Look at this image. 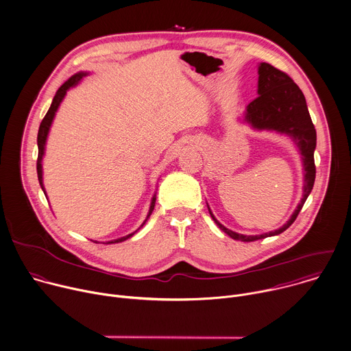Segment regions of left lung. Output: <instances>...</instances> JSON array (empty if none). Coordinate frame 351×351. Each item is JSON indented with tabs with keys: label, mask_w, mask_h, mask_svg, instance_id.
Returning <instances> with one entry per match:
<instances>
[{
	"label": "left lung",
	"mask_w": 351,
	"mask_h": 351,
	"mask_svg": "<svg viewBox=\"0 0 351 351\" xmlns=\"http://www.w3.org/2000/svg\"><path fill=\"white\" fill-rule=\"evenodd\" d=\"M258 97L252 100L245 110L244 122L251 125L255 130H270L280 134L289 136L299 152L302 155L303 170H304V184H303V196L296 210L291 218L280 229H276L269 233L247 236L236 233L222 223L213 215L208 204V213L214 222L221 230L228 236L240 241H255L269 236H276L288 229L292 222L296 219L299 211L302 210L307 196L310 195L314 178H315V166H314V149H315V129L311 122L306 99L299 89V86L282 71L274 69L269 63H261L258 67Z\"/></svg>",
	"instance_id": "obj_1"
}]
</instances>
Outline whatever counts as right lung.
<instances>
[{
  "mask_svg": "<svg viewBox=\"0 0 351 351\" xmlns=\"http://www.w3.org/2000/svg\"><path fill=\"white\" fill-rule=\"evenodd\" d=\"M88 75V73H77V74H74L67 82H64L60 88H59V90L56 92V95H55V97H53V100H52V104H51V107H49V110H48V112H47V115H45V118L43 119V122H41V125H40V130H38V137H37V143H38V159H37V174H38V181H40V185H41V188H43V191H44V193L47 195V192H45V188H44V182H43V158H44V154H45V144H47V138H48V134H49V129H51V126H52V122H53V118H55V115H56V112H58V108H59V106H60V103L63 101V99H64V96H66V93H67V90L70 89V88H73V86H75L84 77H86ZM155 202H156V193L154 195V197H152V200H151V206H149V211H148V215H147V218H145V221L143 222V225L148 221V218H149V215L152 214V211H154V207H155ZM141 225V226H143ZM140 226V228H141ZM138 228V229H140ZM137 229V230H138ZM137 230H134L133 233H130V234H128V236H123V237H121V239H117V240H111V241H108V244H111V243H121V241H125V240H128L129 237H132ZM95 243H97V241H95Z\"/></svg>",
  "mask_w": 351,
  "mask_h": 351,
  "instance_id": "obj_1",
  "label": "right lung"
}]
</instances>
